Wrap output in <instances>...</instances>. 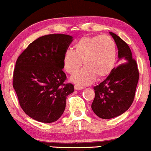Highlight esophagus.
<instances>
[{"instance_id":"esophagus-1","label":"esophagus","mask_w":151,"mask_h":151,"mask_svg":"<svg viewBox=\"0 0 151 151\" xmlns=\"http://www.w3.org/2000/svg\"><path fill=\"white\" fill-rule=\"evenodd\" d=\"M74 89L76 90H81L84 89V86L79 85V84H75V85H74Z\"/></svg>"}]
</instances>
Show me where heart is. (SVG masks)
<instances>
[{
  "label": "heart",
  "mask_w": 151,
  "mask_h": 151,
  "mask_svg": "<svg viewBox=\"0 0 151 151\" xmlns=\"http://www.w3.org/2000/svg\"><path fill=\"white\" fill-rule=\"evenodd\" d=\"M117 47L115 41L109 35L84 36L74 45V51L64 53L63 67L66 72L74 74L81 65L85 67L73 76L72 81L81 85L94 81L96 76L102 79L109 76L115 66Z\"/></svg>",
  "instance_id": "1"
}]
</instances>
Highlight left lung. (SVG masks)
<instances>
[{"label":"left lung","mask_w":151,"mask_h":151,"mask_svg":"<svg viewBox=\"0 0 151 151\" xmlns=\"http://www.w3.org/2000/svg\"><path fill=\"white\" fill-rule=\"evenodd\" d=\"M119 50L120 64L99 85L93 87L94 99L91 109L104 119H113L126 111L132 104L139 71L129 45L117 35L110 32Z\"/></svg>","instance_id":"obj_1"}]
</instances>
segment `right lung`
Returning a JSON list of instances; mask_svg holds the SVG:
<instances>
[{
    "instance_id": "obj_1",
    "label": "right lung",
    "mask_w": 151,
    "mask_h": 151,
    "mask_svg": "<svg viewBox=\"0 0 151 151\" xmlns=\"http://www.w3.org/2000/svg\"><path fill=\"white\" fill-rule=\"evenodd\" d=\"M64 34L42 36L20 54L13 72V86L23 111L40 122L52 123L63 114L74 85L66 83L63 56L72 42Z\"/></svg>"
}]
</instances>
